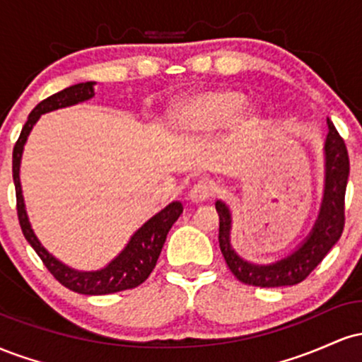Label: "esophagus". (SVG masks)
Instances as JSON below:
<instances>
[{
    "instance_id": "esophagus-1",
    "label": "esophagus",
    "mask_w": 362,
    "mask_h": 362,
    "mask_svg": "<svg viewBox=\"0 0 362 362\" xmlns=\"http://www.w3.org/2000/svg\"><path fill=\"white\" fill-rule=\"evenodd\" d=\"M214 195V185L211 184L209 180H199L195 182L192 185V189H190L189 192V197L192 199L194 202H204V201H209L211 197Z\"/></svg>"
}]
</instances>
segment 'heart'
<instances>
[{
  "label": "heart",
  "instance_id": "heart-1",
  "mask_svg": "<svg viewBox=\"0 0 362 362\" xmlns=\"http://www.w3.org/2000/svg\"><path fill=\"white\" fill-rule=\"evenodd\" d=\"M243 107L245 97L238 91H209V93L201 95V97L187 102L185 105L178 107L173 119L185 131H214L238 117ZM243 119L245 122H252L255 117L252 114H247Z\"/></svg>",
  "mask_w": 362,
  "mask_h": 362
}]
</instances>
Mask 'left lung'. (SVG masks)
I'll use <instances>...</instances> for the list:
<instances>
[{
    "label": "left lung",
    "instance_id": "8db88e82",
    "mask_svg": "<svg viewBox=\"0 0 362 362\" xmlns=\"http://www.w3.org/2000/svg\"><path fill=\"white\" fill-rule=\"evenodd\" d=\"M349 178V155L344 139L328 120L325 143V192L318 219L306 242L276 264L255 265L240 259L230 245L231 216L221 201L216 202L219 214V248L228 267L240 282L255 288H281L300 284L325 259L330 248L342 236L346 224V187Z\"/></svg>",
    "mask_w": 362,
    "mask_h": 362
}]
</instances>
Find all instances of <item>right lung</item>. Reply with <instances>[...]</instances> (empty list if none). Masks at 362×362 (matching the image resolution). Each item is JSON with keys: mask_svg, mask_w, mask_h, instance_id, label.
<instances>
[{"mask_svg": "<svg viewBox=\"0 0 362 362\" xmlns=\"http://www.w3.org/2000/svg\"><path fill=\"white\" fill-rule=\"evenodd\" d=\"M93 83H78V85H73L69 88H64L62 91H57V93L47 97L28 114L27 122L22 127L20 138L13 148V182L16 192V214H18V221L20 226H22L23 236L32 245V248L40 257V260L44 262L47 271L52 274L54 279L59 281L64 288L71 289L74 293L90 294V296H102V294H112L119 293V291L138 288L139 284H143L148 279L149 274L155 269L156 260L160 257L161 248H163L165 240H167L170 228L173 226L178 216L182 214L184 206L180 202H172L163 211L153 216L148 223H144L132 235L131 242L119 253V257H115L105 269H100V271L80 272L74 271V269H69L68 265L61 264L59 260L54 259L51 253L40 245L37 236L34 235V231H32L27 213H25L22 185H20V160H22L23 144L27 141V136L30 134L34 124L45 112L74 105L78 102H85L93 97Z\"/></svg>", "mask_w": 362, "mask_h": 362, "instance_id": "obj_1", "label": "right lung"}]
</instances>
